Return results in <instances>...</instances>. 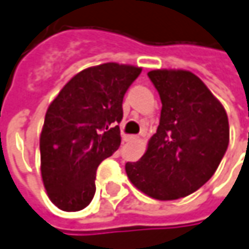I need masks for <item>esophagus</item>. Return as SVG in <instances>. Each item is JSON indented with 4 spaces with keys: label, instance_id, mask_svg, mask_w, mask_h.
Instances as JSON below:
<instances>
[{
    "label": "esophagus",
    "instance_id": "obj_1",
    "mask_svg": "<svg viewBox=\"0 0 249 249\" xmlns=\"http://www.w3.org/2000/svg\"><path fill=\"white\" fill-rule=\"evenodd\" d=\"M125 139H126V141H138V139H139V136H136V135H129V136H126Z\"/></svg>",
    "mask_w": 249,
    "mask_h": 249
}]
</instances>
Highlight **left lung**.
Returning <instances> with one entry per match:
<instances>
[{"label": "left lung", "instance_id": "left-lung-1", "mask_svg": "<svg viewBox=\"0 0 249 249\" xmlns=\"http://www.w3.org/2000/svg\"><path fill=\"white\" fill-rule=\"evenodd\" d=\"M147 76L160 94V124L145 155L128 161L125 171L147 196L178 199L199 189L217 170L229 146V118L192 72L155 70Z\"/></svg>", "mask_w": 249, "mask_h": 249}]
</instances>
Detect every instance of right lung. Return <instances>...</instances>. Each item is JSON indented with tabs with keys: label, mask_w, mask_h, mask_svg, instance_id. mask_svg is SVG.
<instances>
[{
	"label": "right lung",
	"mask_w": 249,
	"mask_h": 249,
	"mask_svg": "<svg viewBox=\"0 0 249 249\" xmlns=\"http://www.w3.org/2000/svg\"><path fill=\"white\" fill-rule=\"evenodd\" d=\"M142 68L107 62L81 71L47 108L40 135L41 178L61 211L92 202L96 170L120 147L123 100Z\"/></svg>",
	"instance_id": "1"
}]
</instances>
